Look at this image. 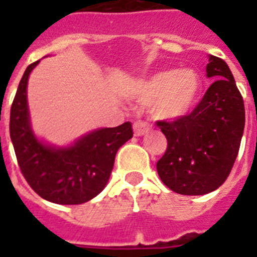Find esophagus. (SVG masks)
Masks as SVG:
<instances>
[{"label": "esophagus", "instance_id": "esophagus-1", "mask_svg": "<svg viewBox=\"0 0 257 257\" xmlns=\"http://www.w3.org/2000/svg\"><path fill=\"white\" fill-rule=\"evenodd\" d=\"M149 131V126L145 122L143 121H137L133 124V133H135V136L136 137H140V136H144L147 135Z\"/></svg>", "mask_w": 257, "mask_h": 257}]
</instances>
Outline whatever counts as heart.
<instances>
[{
  "label": "heart",
  "instance_id": "b5f03b06",
  "mask_svg": "<svg viewBox=\"0 0 257 257\" xmlns=\"http://www.w3.org/2000/svg\"><path fill=\"white\" fill-rule=\"evenodd\" d=\"M203 80L193 69L159 70L135 85L131 96L149 105L157 120L176 122L187 118L199 105Z\"/></svg>",
  "mask_w": 257,
  "mask_h": 257
}]
</instances>
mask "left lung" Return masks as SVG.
I'll return each mask as SVG.
<instances>
[{
	"label": "left lung",
	"mask_w": 257,
	"mask_h": 257,
	"mask_svg": "<svg viewBox=\"0 0 257 257\" xmlns=\"http://www.w3.org/2000/svg\"><path fill=\"white\" fill-rule=\"evenodd\" d=\"M207 77L216 81L192 114L176 122H157L168 140L157 173L180 195H207L217 189L233 167L243 137L244 101L227 62L209 54Z\"/></svg>",
	"instance_id": "left-lung-1"
}]
</instances>
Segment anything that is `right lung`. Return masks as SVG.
Masks as SVG:
<instances>
[{
  "instance_id": "1",
  "label": "right lung",
  "mask_w": 257,
  "mask_h": 257,
  "mask_svg": "<svg viewBox=\"0 0 257 257\" xmlns=\"http://www.w3.org/2000/svg\"><path fill=\"white\" fill-rule=\"evenodd\" d=\"M40 60L22 76L10 109V139L22 175L36 193L50 203H86L109 181L120 147L133 137L132 124L98 128L73 143L56 145L34 133L28 104V81Z\"/></svg>"
}]
</instances>
